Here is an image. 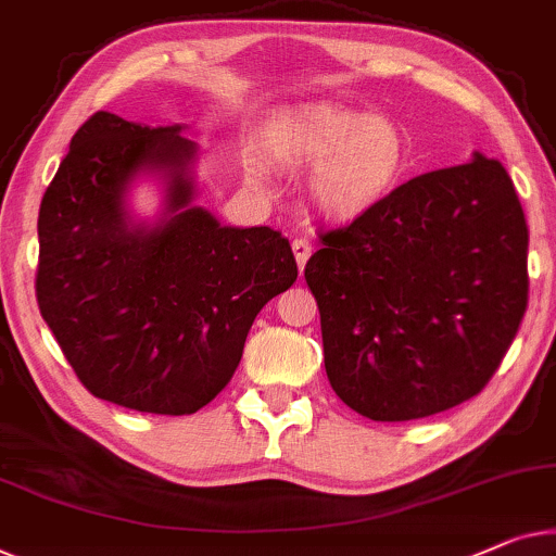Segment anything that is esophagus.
I'll return each instance as SVG.
<instances>
[{"mask_svg": "<svg viewBox=\"0 0 556 556\" xmlns=\"http://www.w3.org/2000/svg\"><path fill=\"white\" fill-rule=\"evenodd\" d=\"M291 248H293V255H295L298 270H303V268H305V263H308V258H311V253H313V248H311V243H308V238H293Z\"/></svg>", "mask_w": 556, "mask_h": 556, "instance_id": "obj_1", "label": "esophagus"}]
</instances>
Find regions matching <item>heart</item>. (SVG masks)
Here are the masks:
<instances>
[{
  "mask_svg": "<svg viewBox=\"0 0 556 556\" xmlns=\"http://www.w3.org/2000/svg\"><path fill=\"white\" fill-rule=\"evenodd\" d=\"M276 155L311 170L308 192L326 218L351 223L374 213L404 182L412 142L399 123L331 102H303L273 119Z\"/></svg>",
  "mask_w": 556,
  "mask_h": 556,
  "instance_id": "obj_1",
  "label": "heart"
}]
</instances>
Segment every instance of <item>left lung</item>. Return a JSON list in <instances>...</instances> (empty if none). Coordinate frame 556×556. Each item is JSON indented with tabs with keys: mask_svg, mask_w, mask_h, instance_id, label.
I'll return each instance as SVG.
<instances>
[{
	"mask_svg": "<svg viewBox=\"0 0 556 556\" xmlns=\"http://www.w3.org/2000/svg\"><path fill=\"white\" fill-rule=\"evenodd\" d=\"M320 243L305 283L345 406L412 421L484 389L529 298V230L498 160L473 152L471 163L418 175Z\"/></svg>",
	"mask_w": 556,
	"mask_h": 556,
	"instance_id": "obj_1",
	"label": "left lung"
}]
</instances>
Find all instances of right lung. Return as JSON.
<instances>
[{
    "instance_id": "obj_1",
    "label": "right lung",
    "mask_w": 556,
    "mask_h": 556,
    "mask_svg": "<svg viewBox=\"0 0 556 556\" xmlns=\"http://www.w3.org/2000/svg\"><path fill=\"white\" fill-rule=\"evenodd\" d=\"M180 125L144 127L94 112L39 205V313L92 396L182 416L236 374L255 316L298 278L273 228H230L192 205L198 144ZM166 180V211L135 224L126 190Z\"/></svg>"
}]
</instances>
